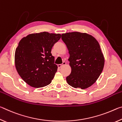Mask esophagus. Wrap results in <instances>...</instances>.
Here are the masks:
<instances>
[{
  "label": "esophagus",
  "instance_id": "esophagus-1",
  "mask_svg": "<svg viewBox=\"0 0 122 122\" xmlns=\"http://www.w3.org/2000/svg\"><path fill=\"white\" fill-rule=\"evenodd\" d=\"M66 64V63L65 62H63L62 64H60V65H57V67H58L59 68H60L61 67H62V66H63V65H65Z\"/></svg>",
  "mask_w": 122,
  "mask_h": 122
}]
</instances>
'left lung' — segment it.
Segmentation results:
<instances>
[{
	"label": "left lung",
	"mask_w": 122,
	"mask_h": 122,
	"mask_svg": "<svg viewBox=\"0 0 122 122\" xmlns=\"http://www.w3.org/2000/svg\"><path fill=\"white\" fill-rule=\"evenodd\" d=\"M61 39L68 49L71 69L66 77L67 83L75 88L89 87L98 79L104 67V57L100 44L86 33H63Z\"/></svg>",
	"instance_id": "8db88e82"
}]
</instances>
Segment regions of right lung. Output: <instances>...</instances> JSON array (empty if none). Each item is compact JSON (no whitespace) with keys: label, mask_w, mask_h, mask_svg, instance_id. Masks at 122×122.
<instances>
[{"label":"right lung","mask_w":122,"mask_h":122,"mask_svg":"<svg viewBox=\"0 0 122 122\" xmlns=\"http://www.w3.org/2000/svg\"><path fill=\"white\" fill-rule=\"evenodd\" d=\"M60 38V34L44 32L29 34L20 41L15 51V66L29 86L41 88L51 83L57 69L51 51Z\"/></svg>","instance_id":"right-lung-1"}]
</instances>
